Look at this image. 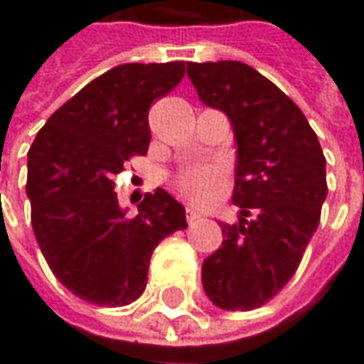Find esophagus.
<instances>
[{"label": "esophagus", "instance_id": "esophagus-1", "mask_svg": "<svg viewBox=\"0 0 364 364\" xmlns=\"http://www.w3.org/2000/svg\"><path fill=\"white\" fill-rule=\"evenodd\" d=\"M186 218H188V223L192 225V223L200 220V218H203V215H200V213H196V210H194L192 206H188V208H186Z\"/></svg>", "mask_w": 364, "mask_h": 364}]
</instances>
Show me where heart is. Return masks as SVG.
Masks as SVG:
<instances>
[{
  "label": "heart",
  "mask_w": 364,
  "mask_h": 364,
  "mask_svg": "<svg viewBox=\"0 0 364 364\" xmlns=\"http://www.w3.org/2000/svg\"><path fill=\"white\" fill-rule=\"evenodd\" d=\"M176 188L192 203L213 204L227 188V178L217 166H194L176 178Z\"/></svg>",
  "instance_id": "heart-1"
}]
</instances>
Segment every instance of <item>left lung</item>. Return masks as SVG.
I'll use <instances>...</instances> for the list:
<instances>
[{"mask_svg": "<svg viewBox=\"0 0 364 364\" xmlns=\"http://www.w3.org/2000/svg\"><path fill=\"white\" fill-rule=\"evenodd\" d=\"M200 101L231 119L237 137L235 225L203 263V286L223 310H255L300 265L326 198V158L300 107L249 64L188 63Z\"/></svg>", "mask_w": 364, "mask_h": 364, "instance_id": "8db88e82", "label": "left lung"}]
</instances>
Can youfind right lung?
Masks as SVG:
<instances>
[{
    "label": "right lung",
    "instance_id": "1",
    "mask_svg": "<svg viewBox=\"0 0 364 364\" xmlns=\"http://www.w3.org/2000/svg\"><path fill=\"white\" fill-rule=\"evenodd\" d=\"M182 60L121 64L52 113L28 151L26 192L40 251L80 300L127 306L147 284L161 239L188 227L184 206L158 188L139 215L121 210L113 178L149 147L147 113L184 77Z\"/></svg>",
    "mask_w": 364,
    "mask_h": 364
}]
</instances>
